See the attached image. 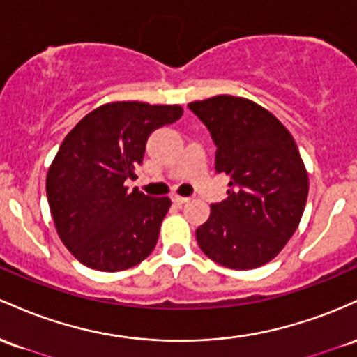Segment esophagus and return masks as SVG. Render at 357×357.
Masks as SVG:
<instances>
[{
	"label": "esophagus",
	"mask_w": 357,
	"mask_h": 357,
	"mask_svg": "<svg viewBox=\"0 0 357 357\" xmlns=\"http://www.w3.org/2000/svg\"><path fill=\"white\" fill-rule=\"evenodd\" d=\"M172 200H174L175 204H178V206H182V204H185L189 197H182V195H172Z\"/></svg>",
	"instance_id": "obj_1"
}]
</instances>
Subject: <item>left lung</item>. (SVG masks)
Instances as JSON below:
<instances>
[{
    "label": "left lung",
    "instance_id": "8db88e82",
    "mask_svg": "<svg viewBox=\"0 0 357 357\" xmlns=\"http://www.w3.org/2000/svg\"><path fill=\"white\" fill-rule=\"evenodd\" d=\"M215 145V172L226 175L227 197L211 204L195 231L212 261L251 270L271 261L297 231L308 175L294 136L273 114L244 98L215 96L189 104Z\"/></svg>",
    "mask_w": 357,
    "mask_h": 357
}]
</instances>
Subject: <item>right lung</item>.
<instances>
[{
  "mask_svg": "<svg viewBox=\"0 0 357 357\" xmlns=\"http://www.w3.org/2000/svg\"><path fill=\"white\" fill-rule=\"evenodd\" d=\"M182 114L177 104L111 102L66 136L47 174V199L60 239L82 265L121 271L153 251L170 199L125 182L136 178L150 135Z\"/></svg>",
  "mask_w": 357,
  "mask_h": 357,
  "instance_id": "right-lung-1",
  "label": "right lung"
}]
</instances>
